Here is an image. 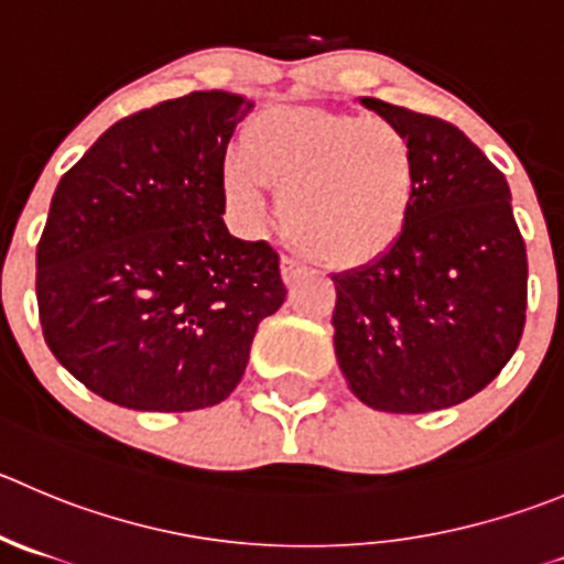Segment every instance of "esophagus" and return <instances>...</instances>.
<instances>
[{"label": "esophagus", "mask_w": 564, "mask_h": 564, "mask_svg": "<svg viewBox=\"0 0 564 564\" xmlns=\"http://www.w3.org/2000/svg\"><path fill=\"white\" fill-rule=\"evenodd\" d=\"M279 265H282V279H285V285H293V282H296V279L304 273L302 262L291 260V257H282V262H279Z\"/></svg>", "instance_id": "esophagus-1"}]
</instances>
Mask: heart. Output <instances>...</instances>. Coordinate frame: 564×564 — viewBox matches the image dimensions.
Segmentation results:
<instances>
[{"label":"heart","mask_w":564,"mask_h":564,"mask_svg":"<svg viewBox=\"0 0 564 564\" xmlns=\"http://www.w3.org/2000/svg\"><path fill=\"white\" fill-rule=\"evenodd\" d=\"M265 182L279 187V229L293 249L324 265H359L404 232L415 152L388 118L273 107L251 118L221 165L224 196L246 221L260 218Z\"/></svg>","instance_id":"b5f03b06"}]
</instances>
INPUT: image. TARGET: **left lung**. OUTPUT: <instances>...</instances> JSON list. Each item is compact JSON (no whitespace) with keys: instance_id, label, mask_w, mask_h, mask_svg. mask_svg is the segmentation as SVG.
I'll use <instances>...</instances> for the list:
<instances>
[{"instance_id":"obj_1","label":"left lung","mask_w":564,"mask_h":564,"mask_svg":"<svg viewBox=\"0 0 564 564\" xmlns=\"http://www.w3.org/2000/svg\"><path fill=\"white\" fill-rule=\"evenodd\" d=\"M359 105L404 130L417 182L399 240L332 273L337 366L373 410H446L487 388L523 335L529 268L512 193L448 121L371 96Z\"/></svg>"}]
</instances>
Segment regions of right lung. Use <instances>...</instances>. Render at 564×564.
Segmentation results:
<instances>
[{
    "mask_svg": "<svg viewBox=\"0 0 564 564\" xmlns=\"http://www.w3.org/2000/svg\"><path fill=\"white\" fill-rule=\"evenodd\" d=\"M254 101L193 90L121 118L63 174L37 243L46 346L90 393L191 412L238 388L285 302L279 254L232 238L221 165Z\"/></svg>",
    "mask_w": 564,
    "mask_h": 564,
    "instance_id": "add662e5",
    "label": "right lung"
}]
</instances>
